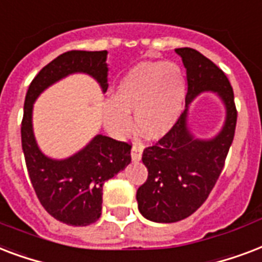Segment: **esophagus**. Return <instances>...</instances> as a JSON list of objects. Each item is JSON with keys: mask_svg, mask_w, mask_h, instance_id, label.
<instances>
[{"mask_svg": "<svg viewBox=\"0 0 262 262\" xmlns=\"http://www.w3.org/2000/svg\"><path fill=\"white\" fill-rule=\"evenodd\" d=\"M142 157V146L134 145L133 149H131V159L133 161H139Z\"/></svg>", "mask_w": 262, "mask_h": 262, "instance_id": "34e87169", "label": "esophagus"}]
</instances>
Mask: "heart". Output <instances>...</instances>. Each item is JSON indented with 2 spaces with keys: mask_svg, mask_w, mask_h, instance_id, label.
I'll return each mask as SVG.
<instances>
[{
  "mask_svg": "<svg viewBox=\"0 0 262 262\" xmlns=\"http://www.w3.org/2000/svg\"><path fill=\"white\" fill-rule=\"evenodd\" d=\"M186 95V78L173 62L142 61L121 78L112 99L102 106V120L109 133L124 137L135 124L146 138L160 139L179 119Z\"/></svg>",
  "mask_w": 262,
  "mask_h": 262,
  "instance_id": "b5f03b06",
  "label": "heart"
}]
</instances>
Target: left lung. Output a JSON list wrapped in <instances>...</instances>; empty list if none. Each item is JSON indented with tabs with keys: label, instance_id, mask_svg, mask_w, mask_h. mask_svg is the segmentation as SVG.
I'll use <instances>...</instances> for the list:
<instances>
[{
	"label": "left lung",
	"instance_id": "8db88e82",
	"mask_svg": "<svg viewBox=\"0 0 262 262\" xmlns=\"http://www.w3.org/2000/svg\"><path fill=\"white\" fill-rule=\"evenodd\" d=\"M175 52L186 68V109L167 135L143 150L147 179L137 191L139 212L156 223L183 220L206 201L224 168L238 117L226 74L194 49L180 48ZM202 91L217 92L227 111L225 127L209 141L194 138L187 127L188 103Z\"/></svg>",
	"mask_w": 262,
	"mask_h": 262
}]
</instances>
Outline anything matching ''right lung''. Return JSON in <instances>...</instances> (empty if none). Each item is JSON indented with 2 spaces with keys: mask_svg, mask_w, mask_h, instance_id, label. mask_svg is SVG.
Listing matches in <instances>:
<instances>
[{
  "mask_svg": "<svg viewBox=\"0 0 262 262\" xmlns=\"http://www.w3.org/2000/svg\"><path fill=\"white\" fill-rule=\"evenodd\" d=\"M106 50H71L60 54L32 79L24 101L21 147L28 176L46 212L68 226H90L98 220L103 183L131 163V145L97 135L70 159H49L39 150L32 133V103L45 89L75 72L91 75L106 91Z\"/></svg>",
  "mask_w": 262,
  "mask_h": 262,
  "instance_id": "right-lung-1",
  "label": "right lung"
}]
</instances>
